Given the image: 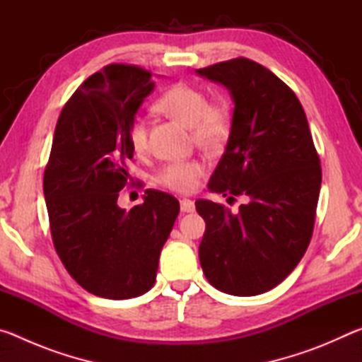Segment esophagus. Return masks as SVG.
I'll use <instances>...</instances> for the list:
<instances>
[{"label": "esophagus", "mask_w": 362, "mask_h": 362, "mask_svg": "<svg viewBox=\"0 0 362 362\" xmlns=\"http://www.w3.org/2000/svg\"><path fill=\"white\" fill-rule=\"evenodd\" d=\"M180 209H182V212H194V201L183 198L180 201Z\"/></svg>", "instance_id": "34e87169"}]
</instances>
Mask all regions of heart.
<instances>
[{
    "label": "heart",
    "instance_id": "obj_1",
    "mask_svg": "<svg viewBox=\"0 0 362 362\" xmlns=\"http://www.w3.org/2000/svg\"><path fill=\"white\" fill-rule=\"evenodd\" d=\"M161 112L192 126L196 144L207 150H217L228 139L233 124L230 107L223 100L207 102L203 89L188 83H175L164 90L156 102ZM129 144L136 153H145L148 148V131L142 116H136L127 129ZM204 173V163L201 159L168 163L158 170L156 183L173 192H193L198 179Z\"/></svg>",
    "mask_w": 362,
    "mask_h": 362
}]
</instances>
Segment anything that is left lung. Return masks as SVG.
<instances>
[{
	"mask_svg": "<svg viewBox=\"0 0 362 362\" xmlns=\"http://www.w3.org/2000/svg\"><path fill=\"white\" fill-rule=\"evenodd\" d=\"M196 73L223 84L235 102L228 144L209 189L247 196L233 214L196 201L206 222L199 262L209 283L231 296H259L289 276L313 235L321 161L302 103L286 83L238 57Z\"/></svg>",
	"mask_w": 362,
	"mask_h": 362,
	"instance_id": "8db88e82",
	"label": "left lung"
}]
</instances>
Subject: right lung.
<instances>
[{"label": "right lung", "instance_id": "obj_1", "mask_svg": "<svg viewBox=\"0 0 362 362\" xmlns=\"http://www.w3.org/2000/svg\"><path fill=\"white\" fill-rule=\"evenodd\" d=\"M150 71L112 64L75 90L59 116L45 170V199L57 254L76 283L112 300L139 297L156 279L159 254L180 206L145 189L144 203L121 209L131 179V121L155 89Z\"/></svg>", "mask_w": 362, "mask_h": 362}]
</instances>
